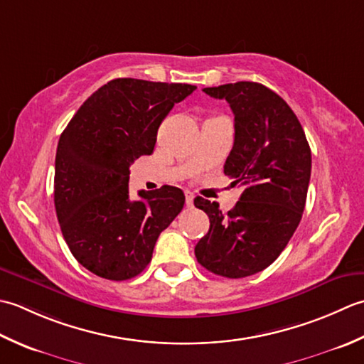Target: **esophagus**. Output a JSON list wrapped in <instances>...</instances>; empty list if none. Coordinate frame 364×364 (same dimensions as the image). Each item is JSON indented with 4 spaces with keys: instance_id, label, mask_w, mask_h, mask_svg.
I'll return each mask as SVG.
<instances>
[{
    "instance_id": "1",
    "label": "esophagus",
    "mask_w": 364,
    "mask_h": 364,
    "mask_svg": "<svg viewBox=\"0 0 364 364\" xmlns=\"http://www.w3.org/2000/svg\"><path fill=\"white\" fill-rule=\"evenodd\" d=\"M193 199H195V195L191 191H185V204H187V207H193Z\"/></svg>"
}]
</instances>
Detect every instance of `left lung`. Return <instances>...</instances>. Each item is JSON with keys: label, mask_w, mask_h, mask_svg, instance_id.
<instances>
[{"label": "left lung", "mask_w": 364, "mask_h": 364, "mask_svg": "<svg viewBox=\"0 0 364 364\" xmlns=\"http://www.w3.org/2000/svg\"><path fill=\"white\" fill-rule=\"evenodd\" d=\"M203 91L225 99L234 113V146L225 174L240 185L234 209L198 196L210 228L195 247L198 262L225 278L267 269L286 248L303 210L311 177V149L300 121L272 89L237 81Z\"/></svg>", "instance_id": "1"}]
</instances>
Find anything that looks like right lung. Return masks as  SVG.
<instances>
[{
	"label": "right lung",
	"instance_id": "1",
	"mask_svg": "<svg viewBox=\"0 0 364 364\" xmlns=\"http://www.w3.org/2000/svg\"><path fill=\"white\" fill-rule=\"evenodd\" d=\"M182 83L116 78L89 97L59 138L55 207L77 261L105 279L139 275L160 232L182 210L177 187L129 196L130 165L154 152L161 121L195 91Z\"/></svg>",
	"mask_w": 364,
	"mask_h": 364
}]
</instances>
